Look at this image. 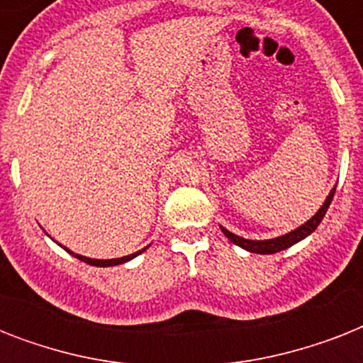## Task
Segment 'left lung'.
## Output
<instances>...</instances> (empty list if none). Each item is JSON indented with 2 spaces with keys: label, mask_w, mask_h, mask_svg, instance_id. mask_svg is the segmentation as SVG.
<instances>
[{
  "label": "left lung",
  "mask_w": 363,
  "mask_h": 363,
  "mask_svg": "<svg viewBox=\"0 0 363 363\" xmlns=\"http://www.w3.org/2000/svg\"><path fill=\"white\" fill-rule=\"evenodd\" d=\"M333 194H335V188H333L332 192H330V196L326 198L324 205H322L320 209H318V213H316V215L313 216L311 220H307L303 226L296 228L294 232L286 233V235H282V238L265 239V241H250V239H242V238H239V235H235V233L228 232L226 228H220V230H222V233H224V235L230 239V241L235 242L238 247L248 250V252H254V254L281 252V250H284V248H288V247H292V245H296V242H299L301 239H305L307 235H311V233L315 232L316 228H318V224L322 222V218H324V215H326L328 207H330V203H332Z\"/></svg>",
  "instance_id": "left-lung-1"
}]
</instances>
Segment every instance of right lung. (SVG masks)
I'll return each instance as SVG.
<instances>
[{
	"mask_svg": "<svg viewBox=\"0 0 363 363\" xmlns=\"http://www.w3.org/2000/svg\"><path fill=\"white\" fill-rule=\"evenodd\" d=\"M67 250V248H65ZM67 252H71V250H67ZM145 252V248L143 250H139V252H133L130 254V256H122V258H115V259H94V258H86V256H81V254H75L71 252L75 258H79L81 262H84V264H90V265H98V267H109V265H118V264H124V262H130L131 258H135L137 254Z\"/></svg>",
	"mask_w": 363,
	"mask_h": 363,
	"instance_id": "obj_1",
	"label": "right lung"
}]
</instances>
